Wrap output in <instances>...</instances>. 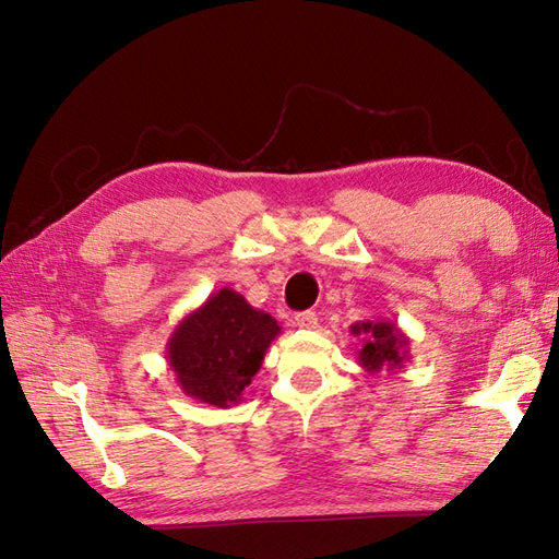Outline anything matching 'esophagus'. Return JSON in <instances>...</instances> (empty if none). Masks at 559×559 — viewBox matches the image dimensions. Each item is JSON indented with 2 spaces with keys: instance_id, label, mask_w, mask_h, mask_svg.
Instances as JSON below:
<instances>
[{
  "instance_id": "34e87169",
  "label": "esophagus",
  "mask_w": 559,
  "mask_h": 559,
  "mask_svg": "<svg viewBox=\"0 0 559 559\" xmlns=\"http://www.w3.org/2000/svg\"><path fill=\"white\" fill-rule=\"evenodd\" d=\"M294 324L298 329H314L317 326V314L312 310H306V312H298L294 317Z\"/></svg>"
}]
</instances>
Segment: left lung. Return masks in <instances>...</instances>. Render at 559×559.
I'll return each instance as SVG.
<instances>
[{"label":"left lung","mask_w":559,"mask_h":559,"mask_svg":"<svg viewBox=\"0 0 559 559\" xmlns=\"http://www.w3.org/2000/svg\"><path fill=\"white\" fill-rule=\"evenodd\" d=\"M349 331L352 335L361 337L359 341L361 345L357 349V361L370 376L380 373V370L394 373V370L403 368V364L411 357L408 352L411 337L405 335L394 321L364 319V321H357V324H352Z\"/></svg>","instance_id":"obj_1"}]
</instances>
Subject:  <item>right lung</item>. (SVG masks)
Masks as SVG:
<instances>
[{"instance_id":"obj_1","label":"right lung","mask_w":559,"mask_h":559,"mask_svg":"<svg viewBox=\"0 0 559 559\" xmlns=\"http://www.w3.org/2000/svg\"><path fill=\"white\" fill-rule=\"evenodd\" d=\"M280 331L277 319L222 289L179 321L167 337V364L186 396L230 408L242 401Z\"/></svg>"}]
</instances>
